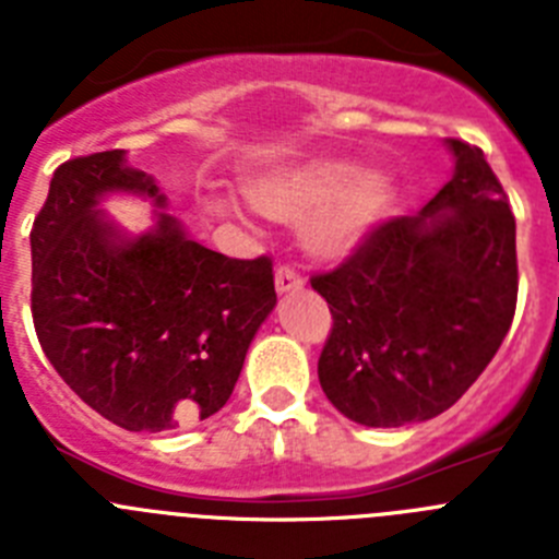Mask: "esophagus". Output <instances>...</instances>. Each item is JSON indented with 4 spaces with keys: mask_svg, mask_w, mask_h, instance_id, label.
I'll return each instance as SVG.
<instances>
[{
    "mask_svg": "<svg viewBox=\"0 0 559 559\" xmlns=\"http://www.w3.org/2000/svg\"><path fill=\"white\" fill-rule=\"evenodd\" d=\"M274 283H276V290H280V294H288V290L302 288L305 280H302V274H299L296 269H290V265H280V269H276Z\"/></svg>",
    "mask_w": 559,
    "mask_h": 559,
    "instance_id": "esophagus-1",
    "label": "esophagus"
}]
</instances>
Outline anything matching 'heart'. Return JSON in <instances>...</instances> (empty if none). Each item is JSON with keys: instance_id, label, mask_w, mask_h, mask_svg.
<instances>
[{"instance_id": "1", "label": "heart", "mask_w": 559, "mask_h": 559, "mask_svg": "<svg viewBox=\"0 0 559 559\" xmlns=\"http://www.w3.org/2000/svg\"><path fill=\"white\" fill-rule=\"evenodd\" d=\"M246 192L271 218H310L305 226L308 249L319 257H341L392 210L397 185L383 170L358 173L347 159H319L249 181Z\"/></svg>"}]
</instances>
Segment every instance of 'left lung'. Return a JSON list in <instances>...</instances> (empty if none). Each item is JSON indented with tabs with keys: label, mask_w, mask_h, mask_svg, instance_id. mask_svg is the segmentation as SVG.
Instances as JSON below:
<instances>
[{
	"label": "left lung",
	"mask_w": 559,
	"mask_h": 559,
	"mask_svg": "<svg viewBox=\"0 0 559 559\" xmlns=\"http://www.w3.org/2000/svg\"><path fill=\"white\" fill-rule=\"evenodd\" d=\"M453 179L310 276L333 313L319 383L369 428L423 423L476 383L518 302L515 215L481 147L448 140Z\"/></svg>",
	"instance_id": "left-lung-1"
}]
</instances>
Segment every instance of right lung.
<instances>
[{
    "mask_svg": "<svg viewBox=\"0 0 559 559\" xmlns=\"http://www.w3.org/2000/svg\"><path fill=\"white\" fill-rule=\"evenodd\" d=\"M106 192L165 204L126 151L52 173L33 221V324L67 386L126 431H173L224 408L257 328L274 310L271 257L235 260L176 218L126 237L97 210Z\"/></svg>",
    "mask_w": 559,
    "mask_h": 559,
    "instance_id": "add662e5",
    "label": "right lung"
}]
</instances>
